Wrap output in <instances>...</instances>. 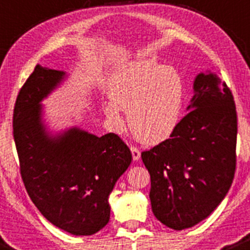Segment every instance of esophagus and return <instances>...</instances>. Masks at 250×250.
Returning a JSON list of instances; mask_svg holds the SVG:
<instances>
[{
    "instance_id": "esophagus-1",
    "label": "esophagus",
    "mask_w": 250,
    "mask_h": 250,
    "mask_svg": "<svg viewBox=\"0 0 250 250\" xmlns=\"http://www.w3.org/2000/svg\"><path fill=\"white\" fill-rule=\"evenodd\" d=\"M130 151H132V156L134 161H138L140 159V150L135 146H130Z\"/></svg>"
}]
</instances>
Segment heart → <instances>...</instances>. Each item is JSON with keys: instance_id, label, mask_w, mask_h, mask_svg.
Returning <instances> with one entry per match:
<instances>
[{"instance_id": "obj_1", "label": "heart", "mask_w": 250, "mask_h": 250, "mask_svg": "<svg viewBox=\"0 0 250 250\" xmlns=\"http://www.w3.org/2000/svg\"><path fill=\"white\" fill-rule=\"evenodd\" d=\"M110 100L103 106L116 130L125 127L122 110L138 140L159 144L178 127L186 101L183 77L172 67L149 58H135L118 67L107 88Z\"/></svg>"}]
</instances>
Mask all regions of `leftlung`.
<instances>
[{
	"mask_svg": "<svg viewBox=\"0 0 250 250\" xmlns=\"http://www.w3.org/2000/svg\"><path fill=\"white\" fill-rule=\"evenodd\" d=\"M187 113L168 139L142 152L155 217L176 231L207 219L224 200L236 171L233 95L216 74L199 73Z\"/></svg>",
	"mask_w": 250,
	"mask_h": 250,
	"instance_id": "8db88e82",
	"label": "left lung"
}]
</instances>
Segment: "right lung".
Segmentation results:
<instances>
[{
    "label": "right lung",
    "instance_id": "1",
    "mask_svg": "<svg viewBox=\"0 0 250 250\" xmlns=\"http://www.w3.org/2000/svg\"><path fill=\"white\" fill-rule=\"evenodd\" d=\"M66 78L62 71L35 67L21 86L13 111V137L21 179L43 217L76 236L107 225L108 197L132 162L115 133L96 137L78 127L52 135L42 121L41 101Z\"/></svg>",
    "mask_w": 250,
    "mask_h": 250
}]
</instances>
